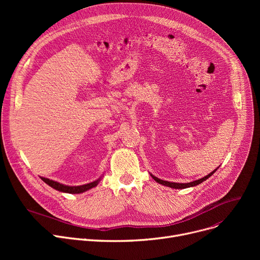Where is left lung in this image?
Returning <instances> with one entry per match:
<instances>
[{
	"mask_svg": "<svg viewBox=\"0 0 260 260\" xmlns=\"http://www.w3.org/2000/svg\"><path fill=\"white\" fill-rule=\"evenodd\" d=\"M216 171H217V169H216L215 171H213L211 174L207 175L206 177H203V178H201V179H199V180H195V181H193V182H188V183H176V182H169V181L161 180V179L157 178V177H155V176H153V175H151V176L153 177V179H154L155 181H157L158 183H160V184H162V185H166V186H169V187H172V188H186V187H189V186H195V185H197V184H199V183L203 182L204 180H207L208 178H210V177H211V176H212Z\"/></svg>",
	"mask_w": 260,
	"mask_h": 260,
	"instance_id": "8db88e82",
	"label": "left lung"
}]
</instances>
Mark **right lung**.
Returning <instances> with one entry per match:
<instances>
[{"instance_id":"1","label":"right lung","mask_w":260,"mask_h":260,"mask_svg":"<svg viewBox=\"0 0 260 260\" xmlns=\"http://www.w3.org/2000/svg\"><path fill=\"white\" fill-rule=\"evenodd\" d=\"M41 179H42L45 183H47L49 186H51L52 188L54 189H58L60 190V192H64V193H70V194H80V193H83L85 192V190L93 187L97 185L100 181V179L95 180L93 182H90V183H87V184H84V185H80V186H68V185H64V184H61L57 181H53V180H49L47 178H43V177H41Z\"/></svg>"}]
</instances>
